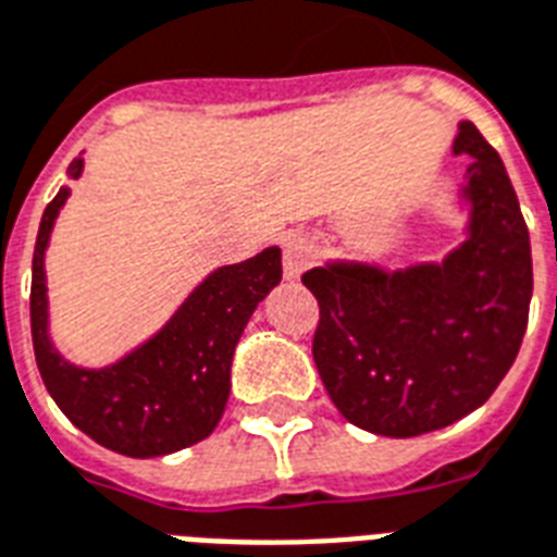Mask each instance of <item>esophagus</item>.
<instances>
[{"mask_svg":"<svg viewBox=\"0 0 557 557\" xmlns=\"http://www.w3.org/2000/svg\"><path fill=\"white\" fill-rule=\"evenodd\" d=\"M317 261V244L308 235H290L284 240V278H299Z\"/></svg>","mask_w":557,"mask_h":557,"instance_id":"esophagus-1","label":"esophagus"}]
</instances>
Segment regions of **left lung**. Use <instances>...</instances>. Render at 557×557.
I'll return each instance as SVG.
<instances>
[{
  "instance_id": "obj_1",
  "label": "left lung",
  "mask_w": 557,
  "mask_h": 557,
  "mask_svg": "<svg viewBox=\"0 0 557 557\" xmlns=\"http://www.w3.org/2000/svg\"><path fill=\"white\" fill-rule=\"evenodd\" d=\"M462 197L471 226L444 264H369L301 275L319 301L313 363L334 407L360 430L412 438L482 407L515 363L532 301V247L506 165L471 122Z\"/></svg>"
}]
</instances>
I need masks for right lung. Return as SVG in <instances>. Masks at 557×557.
Listing matches in <instances>:
<instances>
[{"label": "right lung", "mask_w": 557, "mask_h": 557, "mask_svg": "<svg viewBox=\"0 0 557 557\" xmlns=\"http://www.w3.org/2000/svg\"><path fill=\"white\" fill-rule=\"evenodd\" d=\"M84 159L69 165L81 176ZM69 197L60 188L46 206L32 264V339L37 369L63 416L89 438L133 459L165 456L202 442L230 400L232 355L252 310L282 282V249L220 267L183 301L157 337L103 369H77L49 339L42 256Z\"/></svg>", "instance_id": "add662e5"}]
</instances>
